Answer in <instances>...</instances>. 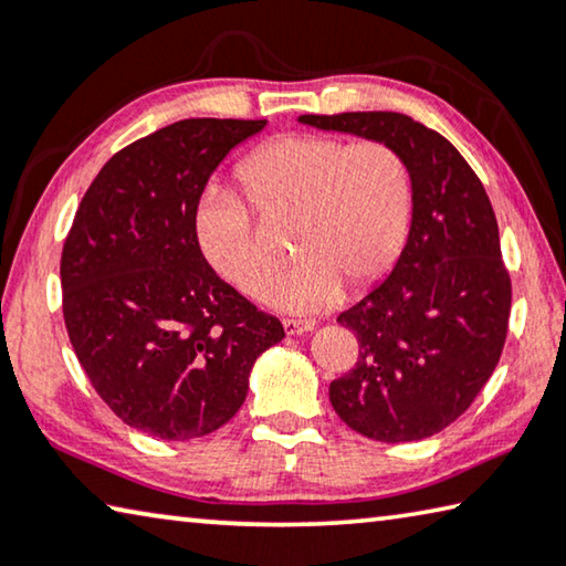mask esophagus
Listing matches in <instances>:
<instances>
[{
  "label": "esophagus",
  "instance_id": "esophagus-1",
  "mask_svg": "<svg viewBox=\"0 0 566 566\" xmlns=\"http://www.w3.org/2000/svg\"><path fill=\"white\" fill-rule=\"evenodd\" d=\"M284 332L290 334V337H300V334H306L314 329V322L312 319H284Z\"/></svg>",
  "mask_w": 566,
  "mask_h": 566
}]
</instances>
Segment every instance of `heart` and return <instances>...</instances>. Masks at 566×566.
<instances>
[{"label":"heart","instance_id":"1","mask_svg":"<svg viewBox=\"0 0 566 566\" xmlns=\"http://www.w3.org/2000/svg\"><path fill=\"white\" fill-rule=\"evenodd\" d=\"M266 217H292L296 262L272 286L284 312H317L339 302L344 284L369 290L395 270L411 224V177L381 142L344 145L322 134H284L256 147L237 169ZM207 260L247 296H262L274 256L260 247L242 199L209 191L197 207Z\"/></svg>","mask_w":566,"mask_h":566}]
</instances>
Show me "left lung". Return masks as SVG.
<instances>
[{
	"mask_svg": "<svg viewBox=\"0 0 566 566\" xmlns=\"http://www.w3.org/2000/svg\"><path fill=\"white\" fill-rule=\"evenodd\" d=\"M314 129L381 142L411 177V227L387 280L337 322L359 359L329 385L344 424L419 442L462 417L500 361L512 306L500 227L482 181L442 134L399 112L302 114Z\"/></svg>",
	"mask_w": 566,
	"mask_h": 566,
	"instance_id": "1",
	"label": "left lung"
}]
</instances>
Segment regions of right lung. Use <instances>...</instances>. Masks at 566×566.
Wrapping results in <instances>:
<instances>
[{"label":"right lung","instance_id":"right-lung-1","mask_svg":"<svg viewBox=\"0 0 566 566\" xmlns=\"http://www.w3.org/2000/svg\"><path fill=\"white\" fill-rule=\"evenodd\" d=\"M266 119H181L117 151L62 249V310L76 359L124 424L187 442L244 405L282 322L219 280L197 207L229 151Z\"/></svg>","mask_w":566,"mask_h":566}]
</instances>
